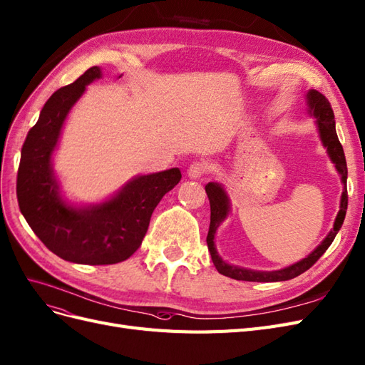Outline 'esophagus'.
Listing matches in <instances>:
<instances>
[{
    "label": "esophagus",
    "mask_w": 365,
    "mask_h": 365,
    "mask_svg": "<svg viewBox=\"0 0 365 365\" xmlns=\"http://www.w3.org/2000/svg\"><path fill=\"white\" fill-rule=\"evenodd\" d=\"M205 172H207V165H205V163H202V161H195L187 169L188 178H192V180L200 178Z\"/></svg>",
    "instance_id": "1"
}]
</instances>
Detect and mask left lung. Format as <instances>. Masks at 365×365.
<instances>
[{
	"mask_svg": "<svg viewBox=\"0 0 365 365\" xmlns=\"http://www.w3.org/2000/svg\"><path fill=\"white\" fill-rule=\"evenodd\" d=\"M307 111L311 118L316 119V127L319 131V137L322 140V145L324 146L326 153H328L331 161L334 163V166L336 172L340 173L341 182H343V193L340 199V211L335 217L334 222V228L329 231V234L324 237V240L312 250V252L305 257L304 259H300L292 266H287L279 270H252V269H245V267H238L234 266V264H230L222 259V257L217 254V249L215 245V238L217 228L222 225V222L230 216L231 211V202H230V196L226 193L225 187L219 182H208L205 185V192L210 199V208H211V217H210V230L207 235V245L208 250L211 254L212 264H215L219 273L228 276V278L237 279V281H250V282H278V281H288L293 279L300 273L307 272L314 262H316L324 252L326 249L331 246L334 242L335 235L340 231L341 225L346 217V211H347V165H346V157H344V150L343 146L338 140V135L335 131V118H334V111L331 108V104L328 99H326L320 92L317 91H308L307 92Z\"/></svg>",
	"mask_w": 365,
	"mask_h": 365,
	"instance_id": "8db88e82",
	"label": "left lung"
}]
</instances>
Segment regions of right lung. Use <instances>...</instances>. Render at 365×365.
I'll return each mask as SVG.
<instances>
[{
	"label": "right lung",
	"mask_w": 365,
	"mask_h": 365,
	"mask_svg": "<svg viewBox=\"0 0 365 365\" xmlns=\"http://www.w3.org/2000/svg\"><path fill=\"white\" fill-rule=\"evenodd\" d=\"M99 78L103 71L93 66L48 99L24 142L16 181L19 210L41 242L63 259L91 266L130 258L142 245L161 197L181 180L178 168L137 175L103 202L87 205H75L61 195L54 150L72 107Z\"/></svg>",
	"instance_id": "1"
}]
</instances>
